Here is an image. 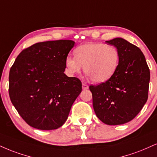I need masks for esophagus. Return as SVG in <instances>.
<instances>
[{"mask_svg":"<svg viewBox=\"0 0 157 157\" xmlns=\"http://www.w3.org/2000/svg\"><path fill=\"white\" fill-rule=\"evenodd\" d=\"M82 89L83 90H87V89H88V86L87 84H86V83H82Z\"/></svg>","mask_w":157,"mask_h":157,"instance_id":"1","label":"esophagus"}]
</instances>
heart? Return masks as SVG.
Here are the masks:
<instances>
[{
	"label": "heart",
	"mask_w": 157,
	"mask_h": 157,
	"mask_svg": "<svg viewBox=\"0 0 157 157\" xmlns=\"http://www.w3.org/2000/svg\"><path fill=\"white\" fill-rule=\"evenodd\" d=\"M75 58L67 56L65 66L69 75L84 72L97 83L106 82L114 75L120 60V53L116 47L100 42L80 45L74 51Z\"/></svg>",
	"instance_id": "heart-1"
}]
</instances>
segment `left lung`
Here are the masks:
<instances>
[{
    "label": "left lung",
    "instance_id": "8db88e82",
    "mask_svg": "<svg viewBox=\"0 0 157 157\" xmlns=\"http://www.w3.org/2000/svg\"><path fill=\"white\" fill-rule=\"evenodd\" d=\"M120 53L118 69L105 82L89 87L94 112L107 125L133 119L148 99L150 71L140 49L123 38L106 41Z\"/></svg>",
    "mask_w": 157,
    "mask_h": 157
}]
</instances>
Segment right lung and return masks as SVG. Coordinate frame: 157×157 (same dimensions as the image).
I'll list each match as a JSON object with an SVG mask.
<instances>
[{"label":"right lung","instance_id":"obj_1","mask_svg":"<svg viewBox=\"0 0 157 157\" xmlns=\"http://www.w3.org/2000/svg\"><path fill=\"white\" fill-rule=\"evenodd\" d=\"M71 40L39 42L22 50L9 71L10 99L28 125L56 129L67 120L74 101L82 91L76 77L64 74Z\"/></svg>","mask_w":157,"mask_h":157}]
</instances>
